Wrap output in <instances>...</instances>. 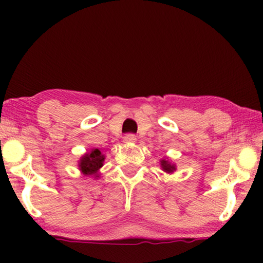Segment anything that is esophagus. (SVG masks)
Returning a JSON list of instances; mask_svg holds the SVG:
<instances>
[{"label": "esophagus", "instance_id": "34e87169", "mask_svg": "<svg viewBox=\"0 0 263 263\" xmlns=\"http://www.w3.org/2000/svg\"><path fill=\"white\" fill-rule=\"evenodd\" d=\"M136 141V136L134 134H127L123 138V142L125 143H134Z\"/></svg>", "mask_w": 263, "mask_h": 263}]
</instances>
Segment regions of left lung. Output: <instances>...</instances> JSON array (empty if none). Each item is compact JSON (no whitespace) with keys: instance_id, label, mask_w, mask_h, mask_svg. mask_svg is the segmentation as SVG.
<instances>
[{"instance_id":"left-lung-1","label":"left lung","mask_w":263,"mask_h":263,"mask_svg":"<svg viewBox=\"0 0 263 263\" xmlns=\"http://www.w3.org/2000/svg\"><path fill=\"white\" fill-rule=\"evenodd\" d=\"M160 166L166 174H172V172L176 171V165L172 164L167 158H164V159L160 160Z\"/></svg>"}]
</instances>
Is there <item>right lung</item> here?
I'll use <instances>...</instances> for the list:
<instances>
[{
  "label": "right lung",
  "instance_id": "add662e5",
  "mask_svg": "<svg viewBox=\"0 0 263 263\" xmlns=\"http://www.w3.org/2000/svg\"><path fill=\"white\" fill-rule=\"evenodd\" d=\"M104 159H105V157L98 148L91 149L81 157L80 161H79V168L85 176L99 177L98 171L103 166Z\"/></svg>",
  "mask_w": 263,
  "mask_h": 263
}]
</instances>
